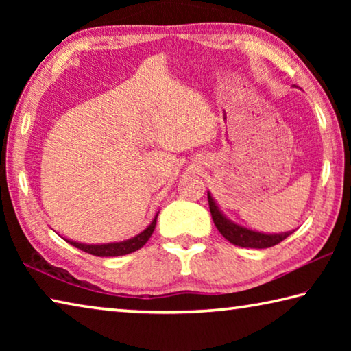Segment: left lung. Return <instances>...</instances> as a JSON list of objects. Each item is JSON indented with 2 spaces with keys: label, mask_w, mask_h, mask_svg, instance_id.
Returning a JSON list of instances; mask_svg holds the SVG:
<instances>
[{
  "label": "left lung",
  "mask_w": 351,
  "mask_h": 351,
  "mask_svg": "<svg viewBox=\"0 0 351 351\" xmlns=\"http://www.w3.org/2000/svg\"><path fill=\"white\" fill-rule=\"evenodd\" d=\"M207 199H209V209L212 213V219H213V223H215L217 229L219 230V234H221L226 240L230 241L235 246L266 249V247L278 245V243L283 241L288 235L293 234V232H285V234L268 235V234L255 232V230L241 228V226L229 221V219L226 218L221 212H219L218 206L215 204V201H213V198L210 197V193H207Z\"/></svg>",
  "instance_id": "obj_1"
}]
</instances>
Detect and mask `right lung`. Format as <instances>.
Instances as JSON below:
<instances>
[{"instance_id": "add662e5", "label": "right lung", "mask_w": 351, "mask_h": 351, "mask_svg": "<svg viewBox=\"0 0 351 351\" xmlns=\"http://www.w3.org/2000/svg\"><path fill=\"white\" fill-rule=\"evenodd\" d=\"M156 218L158 215L154 217L153 221L150 223V226L141 232L139 235H136L134 239H130L127 241H121V243H108V245H83V243H77V241H69L66 240L69 245L75 246L80 251H85L91 255H97V257H117V255H125V254H132L134 251H138L142 246L145 245L150 239L154 226H156Z\"/></svg>"}]
</instances>
